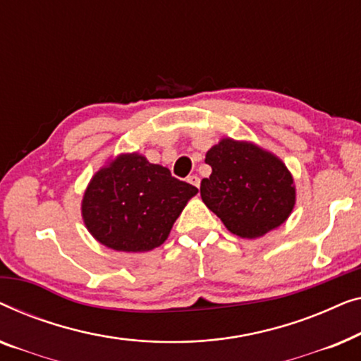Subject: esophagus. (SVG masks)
Segmentation results:
<instances>
[{
    "label": "esophagus",
    "mask_w": 361,
    "mask_h": 361,
    "mask_svg": "<svg viewBox=\"0 0 361 361\" xmlns=\"http://www.w3.org/2000/svg\"><path fill=\"white\" fill-rule=\"evenodd\" d=\"M188 183H191L192 186L200 188V185H201V180H200V176H197V175H191V176H188Z\"/></svg>",
    "instance_id": "1"
}]
</instances>
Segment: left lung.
Segmentation results:
<instances>
[{"instance_id": "8db88e82", "label": "left lung", "mask_w": 361, "mask_h": 361, "mask_svg": "<svg viewBox=\"0 0 361 361\" xmlns=\"http://www.w3.org/2000/svg\"><path fill=\"white\" fill-rule=\"evenodd\" d=\"M209 178L201 197L232 233L257 238L281 226L291 214L296 192L280 159L248 142L222 139L206 154Z\"/></svg>"}]
</instances>
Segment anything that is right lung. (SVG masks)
<instances>
[{
	"label": "right lung",
	"instance_id": "1",
	"mask_svg": "<svg viewBox=\"0 0 361 361\" xmlns=\"http://www.w3.org/2000/svg\"><path fill=\"white\" fill-rule=\"evenodd\" d=\"M197 188L139 154L121 155L93 176L81 214L96 240L119 252H147L169 237Z\"/></svg>",
	"mask_w": 361,
	"mask_h": 361
}]
</instances>
